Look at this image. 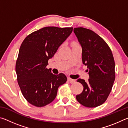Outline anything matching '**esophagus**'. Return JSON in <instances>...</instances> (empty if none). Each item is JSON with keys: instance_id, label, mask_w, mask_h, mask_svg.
<instances>
[{"instance_id": "esophagus-1", "label": "esophagus", "mask_w": 128, "mask_h": 128, "mask_svg": "<svg viewBox=\"0 0 128 128\" xmlns=\"http://www.w3.org/2000/svg\"><path fill=\"white\" fill-rule=\"evenodd\" d=\"M68 81L69 82H70V83H74V82H75V80H74L70 78V77H68Z\"/></svg>"}]
</instances>
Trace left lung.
I'll return each mask as SVG.
<instances>
[{"label":"left lung","mask_w":128,"mask_h":128,"mask_svg":"<svg viewBox=\"0 0 128 128\" xmlns=\"http://www.w3.org/2000/svg\"><path fill=\"white\" fill-rule=\"evenodd\" d=\"M73 32L82 47V62L88 66V82L78 78L84 87L76 95L78 102L86 107H96L107 100L115 79L114 58L103 38L92 30L74 28Z\"/></svg>","instance_id":"left-lung-1"}]
</instances>
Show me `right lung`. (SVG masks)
I'll return each mask as SVG.
<instances>
[{
	"label": "right lung",
	"mask_w": 128,
	"mask_h": 128,
	"mask_svg": "<svg viewBox=\"0 0 128 128\" xmlns=\"http://www.w3.org/2000/svg\"><path fill=\"white\" fill-rule=\"evenodd\" d=\"M72 31L73 28L45 27L29 34L21 44L16 64L17 81L32 105L40 107L51 103L67 81L63 73L54 74L46 66Z\"/></svg>",
	"instance_id": "obj_1"
}]
</instances>
